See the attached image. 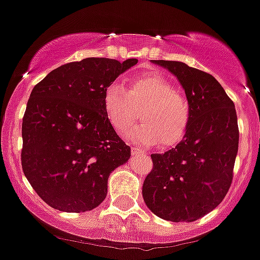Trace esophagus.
<instances>
[{"label": "esophagus", "instance_id": "34e87169", "mask_svg": "<svg viewBox=\"0 0 260 260\" xmlns=\"http://www.w3.org/2000/svg\"><path fill=\"white\" fill-rule=\"evenodd\" d=\"M131 154H133V155H143L144 151H141L140 149L138 148H131Z\"/></svg>", "mask_w": 260, "mask_h": 260}]
</instances>
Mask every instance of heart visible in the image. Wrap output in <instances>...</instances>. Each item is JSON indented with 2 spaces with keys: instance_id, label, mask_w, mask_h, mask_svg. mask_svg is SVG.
Returning a JSON list of instances; mask_svg holds the SVG:
<instances>
[{
  "instance_id": "1",
  "label": "heart",
  "mask_w": 260,
  "mask_h": 260,
  "mask_svg": "<svg viewBox=\"0 0 260 260\" xmlns=\"http://www.w3.org/2000/svg\"><path fill=\"white\" fill-rule=\"evenodd\" d=\"M104 109L117 133H124L139 117L126 138L143 146H172L182 140L191 120V107L186 97L156 74L131 78L130 89L112 82L104 92Z\"/></svg>"
}]
</instances>
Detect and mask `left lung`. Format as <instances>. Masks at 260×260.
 I'll return each instance as SVG.
<instances>
[{
  "mask_svg": "<svg viewBox=\"0 0 260 260\" xmlns=\"http://www.w3.org/2000/svg\"><path fill=\"white\" fill-rule=\"evenodd\" d=\"M179 81L191 107L183 139L163 154H151L153 169L143 199L153 214L192 222L217 207L230 188L239 146L235 105L211 74L173 60H153Z\"/></svg>",
  "mask_w": 260,
  "mask_h": 260,
  "instance_id": "8db88e82",
  "label": "left lung"
}]
</instances>
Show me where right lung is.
Listing matches in <instances>:
<instances>
[{
  "instance_id": "1",
  "label": "right lung",
  "mask_w": 260,
  "mask_h": 260,
  "mask_svg": "<svg viewBox=\"0 0 260 260\" xmlns=\"http://www.w3.org/2000/svg\"><path fill=\"white\" fill-rule=\"evenodd\" d=\"M136 63L86 58L58 67L32 88L22 119V171L53 209H96L110 174L129 160L130 146L105 112L104 92Z\"/></svg>"
}]
</instances>
